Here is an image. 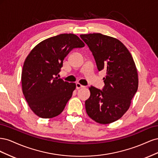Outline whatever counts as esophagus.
<instances>
[{"mask_svg":"<svg viewBox=\"0 0 158 158\" xmlns=\"http://www.w3.org/2000/svg\"><path fill=\"white\" fill-rule=\"evenodd\" d=\"M76 89H80V88H84V85H81L80 83H76Z\"/></svg>","mask_w":158,"mask_h":158,"instance_id":"obj_1","label":"esophagus"}]
</instances>
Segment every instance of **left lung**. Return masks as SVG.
Returning a JSON list of instances; mask_svg holds the SVG:
<instances>
[{"instance_id": "left-lung-1", "label": "left lung", "mask_w": 158, "mask_h": 158, "mask_svg": "<svg viewBox=\"0 0 158 158\" xmlns=\"http://www.w3.org/2000/svg\"><path fill=\"white\" fill-rule=\"evenodd\" d=\"M92 51L99 71L106 70L102 90L89 88L85 106L88 116L100 124L122 117L131 106L138 86V72L131 52L116 38L102 33L80 35Z\"/></svg>"}]
</instances>
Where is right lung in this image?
Segmentation results:
<instances>
[{"label": "right lung", "instance_id": "obj_1", "mask_svg": "<svg viewBox=\"0 0 158 158\" xmlns=\"http://www.w3.org/2000/svg\"><path fill=\"white\" fill-rule=\"evenodd\" d=\"M84 45L77 35L63 33L40 42L27 55L22 72V92L36 115L50 118L63 112L76 84L56 76L70 51Z\"/></svg>", "mask_w": 158, "mask_h": 158}]
</instances>
